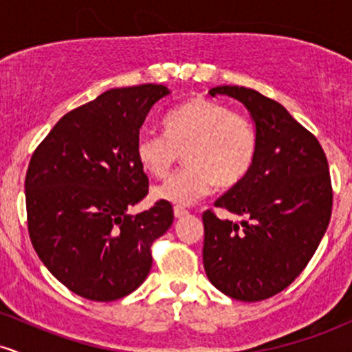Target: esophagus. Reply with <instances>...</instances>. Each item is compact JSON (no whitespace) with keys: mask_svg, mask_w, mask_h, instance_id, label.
Segmentation results:
<instances>
[{"mask_svg":"<svg viewBox=\"0 0 352 352\" xmlns=\"http://www.w3.org/2000/svg\"><path fill=\"white\" fill-rule=\"evenodd\" d=\"M173 215H175V218H182V217L188 215V212L182 207H173Z\"/></svg>","mask_w":352,"mask_h":352,"instance_id":"esophagus-1","label":"esophagus"}]
</instances>
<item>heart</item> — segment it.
Returning <instances> with one entry per match:
<instances>
[{"instance_id":"b5f03b06","label":"heart","mask_w":352,"mask_h":352,"mask_svg":"<svg viewBox=\"0 0 352 352\" xmlns=\"http://www.w3.org/2000/svg\"><path fill=\"white\" fill-rule=\"evenodd\" d=\"M254 125L240 112L210 99H193L164 119V135L137 137L135 157L145 172L164 177L184 153L185 167L152 188L155 200L185 207L213 187H233L250 172L256 155Z\"/></svg>"}]
</instances>
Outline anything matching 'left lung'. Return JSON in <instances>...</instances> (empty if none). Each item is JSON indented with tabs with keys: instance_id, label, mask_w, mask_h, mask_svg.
<instances>
[{
	"instance_id": "obj_1",
	"label": "left lung",
	"mask_w": 352,
	"mask_h": 352,
	"mask_svg": "<svg viewBox=\"0 0 352 352\" xmlns=\"http://www.w3.org/2000/svg\"><path fill=\"white\" fill-rule=\"evenodd\" d=\"M208 94L240 100L258 147L246 177L215 201L240 221L204 213V268L238 301H261L288 288L328 230L333 190L321 145L276 100L253 89L217 86Z\"/></svg>"
}]
</instances>
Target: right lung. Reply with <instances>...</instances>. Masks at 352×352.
<instances>
[{
	"label": "right lung",
	"instance_id": "1",
	"mask_svg": "<svg viewBox=\"0 0 352 352\" xmlns=\"http://www.w3.org/2000/svg\"><path fill=\"white\" fill-rule=\"evenodd\" d=\"M168 94L162 84L106 91L67 112L31 157L24 182L31 243L56 280L91 301L135 292L152 268L153 240L173 221L167 201L127 215L148 190L137 137Z\"/></svg>",
	"mask_w": 352,
	"mask_h": 352
}]
</instances>
